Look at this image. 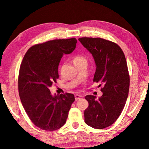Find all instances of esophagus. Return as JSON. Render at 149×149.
I'll use <instances>...</instances> for the list:
<instances>
[{
	"label": "esophagus",
	"instance_id": "esophagus-1",
	"mask_svg": "<svg viewBox=\"0 0 149 149\" xmlns=\"http://www.w3.org/2000/svg\"><path fill=\"white\" fill-rule=\"evenodd\" d=\"M82 96L81 95H75V100H79L81 99H82Z\"/></svg>",
	"mask_w": 149,
	"mask_h": 149
}]
</instances>
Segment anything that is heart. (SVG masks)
<instances>
[{"label":"heart","mask_w":149,"mask_h":149,"mask_svg":"<svg viewBox=\"0 0 149 149\" xmlns=\"http://www.w3.org/2000/svg\"><path fill=\"white\" fill-rule=\"evenodd\" d=\"M83 62H86V60H85L84 57H83L81 56H77L74 59V64H79V63Z\"/></svg>","instance_id":"heart-1"}]
</instances>
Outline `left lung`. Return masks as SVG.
<instances>
[{
  "label": "left lung",
  "instance_id": "8db88e82",
  "mask_svg": "<svg viewBox=\"0 0 149 149\" xmlns=\"http://www.w3.org/2000/svg\"><path fill=\"white\" fill-rule=\"evenodd\" d=\"M79 41L94 58L96 72L93 81L100 83L102 95L85 97L89 107L85 110V122L95 129H103L114 123L127 100L130 75L124 53L117 44L101 38L82 37Z\"/></svg>",
  "mask_w": 149,
  "mask_h": 149
}]
</instances>
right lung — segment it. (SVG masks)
<instances>
[{
	"mask_svg": "<svg viewBox=\"0 0 149 149\" xmlns=\"http://www.w3.org/2000/svg\"><path fill=\"white\" fill-rule=\"evenodd\" d=\"M75 38L55 39L29 48L20 65L18 90L29 119L41 130L54 131L65 124L74 95H51L49 88L58 78L62 57L76 47Z\"/></svg>",
	"mask_w": 149,
	"mask_h": 149,
	"instance_id": "add662e5",
	"label": "right lung"
}]
</instances>
